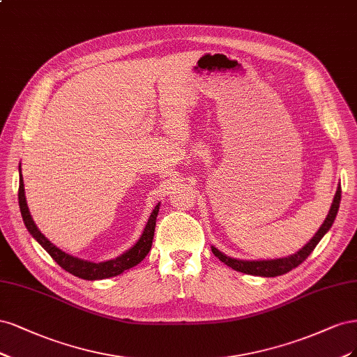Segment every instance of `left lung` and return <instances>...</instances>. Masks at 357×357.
I'll return each instance as SVG.
<instances>
[{"label": "left lung", "instance_id": "left-lung-1", "mask_svg": "<svg viewBox=\"0 0 357 357\" xmlns=\"http://www.w3.org/2000/svg\"><path fill=\"white\" fill-rule=\"evenodd\" d=\"M340 202H341V185H338V188H337L335 197H333L329 213L326 216V220L324 221V224L320 225V228L317 229V233L312 237V240H310L304 248H301L300 250L295 252L294 255L284 257V258H278V259L245 261V259H237V258L227 257L225 254H222V252L218 250L215 246H212L213 255L220 258V261H222L225 266L231 267L233 270L240 271V273L252 274V275H261V278H275V275H282V274L291 271L292 268L300 266V264L304 262L307 259V257L314 250V248L317 246L319 241L324 238V236L331 229L333 221H335L338 209H340Z\"/></svg>", "mask_w": 357, "mask_h": 357}]
</instances>
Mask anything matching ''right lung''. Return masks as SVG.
Listing matches in <instances>:
<instances>
[{
  "instance_id": "1",
  "label": "right lung",
  "mask_w": 357,
  "mask_h": 357,
  "mask_svg": "<svg viewBox=\"0 0 357 357\" xmlns=\"http://www.w3.org/2000/svg\"><path fill=\"white\" fill-rule=\"evenodd\" d=\"M19 206H20V213H22V218H24L25 227L28 228L31 236L36 238L45 250L49 252V255L57 264H59V266L65 271L71 273L75 275V278L84 279V280H100V279L114 278V275L121 274L124 270H129V268L137 266V264H139L148 255L149 249H151V246H153L155 220H157L158 209H160V203H158L154 208V211L151 212V215H149L148 222L144 228L141 237L137 238L136 243L129 250H126L124 254H121L120 257L114 258V259H108L103 262H91V261H86V259L66 254V252L61 250L59 248H56L52 241L40 231L36 222H33L31 212L28 209L24 176H22L20 166H19Z\"/></svg>"
}]
</instances>
